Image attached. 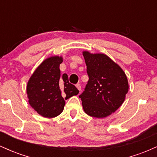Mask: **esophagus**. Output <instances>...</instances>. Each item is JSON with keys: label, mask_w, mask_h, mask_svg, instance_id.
Listing matches in <instances>:
<instances>
[{"label": "esophagus", "mask_w": 157, "mask_h": 157, "mask_svg": "<svg viewBox=\"0 0 157 157\" xmlns=\"http://www.w3.org/2000/svg\"><path fill=\"white\" fill-rule=\"evenodd\" d=\"M76 87H77V89L79 90V91H80V90H81V86H80V84H79V83L76 84Z\"/></svg>", "instance_id": "34e87169"}]
</instances>
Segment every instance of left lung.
Here are the masks:
<instances>
[{"instance_id":"left-lung-1","label":"left lung","mask_w":157,"mask_h":157,"mask_svg":"<svg viewBox=\"0 0 157 157\" xmlns=\"http://www.w3.org/2000/svg\"><path fill=\"white\" fill-rule=\"evenodd\" d=\"M89 81L79 96L84 111L96 118H103L116 111L128 91V82L120 66L104 54L82 52Z\"/></svg>"}]
</instances>
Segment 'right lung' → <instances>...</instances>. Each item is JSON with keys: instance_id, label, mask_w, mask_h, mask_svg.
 <instances>
[{"instance_id": "add662e5", "label": "right lung", "mask_w": 157, "mask_h": 157, "mask_svg": "<svg viewBox=\"0 0 157 157\" xmlns=\"http://www.w3.org/2000/svg\"><path fill=\"white\" fill-rule=\"evenodd\" d=\"M63 57L53 56L36 68L29 80L26 92L29 103L39 114L52 118L63 111L65 100L78 94V89L68 82V75L60 76Z\"/></svg>"}]
</instances>
